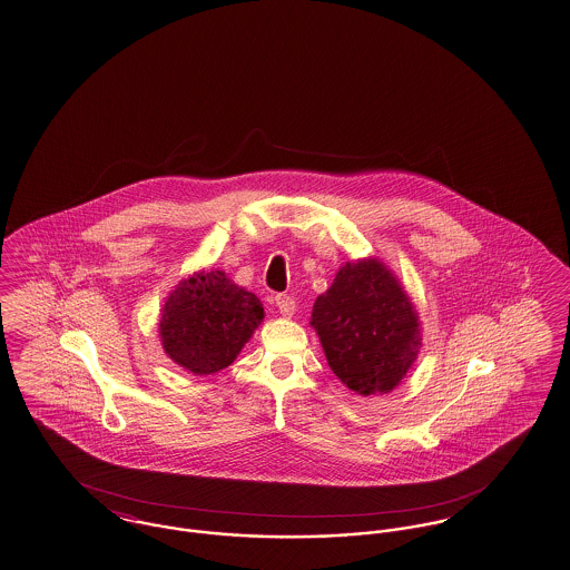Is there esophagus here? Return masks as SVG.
<instances>
[{"label":"esophagus","instance_id":"obj_1","mask_svg":"<svg viewBox=\"0 0 570 570\" xmlns=\"http://www.w3.org/2000/svg\"><path fill=\"white\" fill-rule=\"evenodd\" d=\"M275 302H277L278 312L283 316H292L293 312H295V299H293L289 293H277Z\"/></svg>","mask_w":570,"mask_h":570}]
</instances>
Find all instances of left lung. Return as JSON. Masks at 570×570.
Returning a JSON list of instances; mask_svg holds the SVG:
<instances>
[{
  "instance_id": "1",
  "label": "left lung",
  "mask_w": 570,
  "mask_h": 570,
  "mask_svg": "<svg viewBox=\"0 0 570 570\" xmlns=\"http://www.w3.org/2000/svg\"><path fill=\"white\" fill-rule=\"evenodd\" d=\"M331 371L347 390H393L419 356L421 328L400 283L379 261L347 262L312 309Z\"/></svg>"
}]
</instances>
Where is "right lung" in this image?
Wrapping results in <instances>:
<instances>
[{
  "mask_svg": "<svg viewBox=\"0 0 570 570\" xmlns=\"http://www.w3.org/2000/svg\"><path fill=\"white\" fill-rule=\"evenodd\" d=\"M264 318L261 299L223 271L197 273L170 293L163 309L164 352L194 374L227 368Z\"/></svg>",
  "mask_w": 570,
  "mask_h": 570,
  "instance_id": "add662e5",
  "label": "right lung"
}]
</instances>
